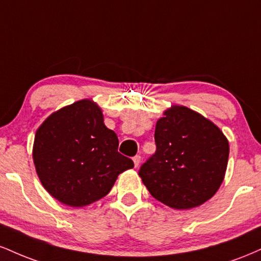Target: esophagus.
<instances>
[{
  "instance_id": "1",
  "label": "esophagus",
  "mask_w": 261,
  "mask_h": 261,
  "mask_svg": "<svg viewBox=\"0 0 261 261\" xmlns=\"http://www.w3.org/2000/svg\"><path fill=\"white\" fill-rule=\"evenodd\" d=\"M133 161H134V164H135V167H136V168H137V167H139V166H140V162H141V157H140V155H139V154H137V155H135V157L133 158Z\"/></svg>"
}]
</instances>
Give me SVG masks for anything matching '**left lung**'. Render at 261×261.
<instances>
[{"mask_svg": "<svg viewBox=\"0 0 261 261\" xmlns=\"http://www.w3.org/2000/svg\"><path fill=\"white\" fill-rule=\"evenodd\" d=\"M155 149L139 175L164 205L188 210L202 205L222 184L229 146L222 131L201 114L173 106L155 124Z\"/></svg>", "mask_w": 261, "mask_h": 261, "instance_id": "8db88e82", "label": "left lung"}]
</instances>
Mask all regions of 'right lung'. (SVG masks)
<instances>
[{"mask_svg":"<svg viewBox=\"0 0 261 261\" xmlns=\"http://www.w3.org/2000/svg\"><path fill=\"white\" fill-rule=\"evenodd\" d=\"M118 147V136L104 125L100 108L83 99L53 113L40 125L33 160L47 193L81 207L106 196L118 175L134 167Z\"/></svg>","mask_w":261,"mask_h":261,"instance_id":"obj_1","label":"right lung"}]
</instances>
